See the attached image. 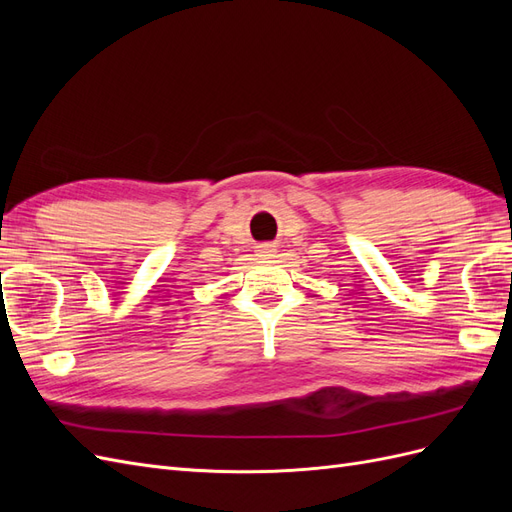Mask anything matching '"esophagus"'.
<instances>
[{"label":"esophagus","instance_id":"1","mask_svg":"<svg viewBox=\"0 0 512 512\" xmlns=\"http://www.w3.org/2000/svg\"><path fill=\"white\" fill-rule=\"evenodd\" d=\"M258 252H260V256H271V252H273V250H271L269 245H260V250H258Z\"/></svg>","mask_w":512,"mask_h":512}]
</instances>
